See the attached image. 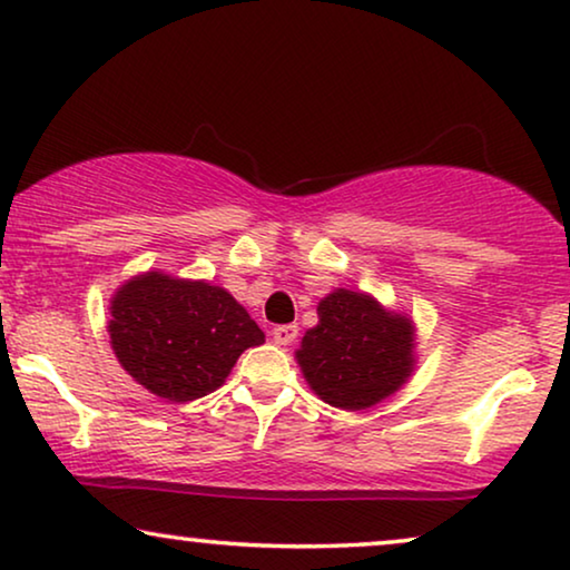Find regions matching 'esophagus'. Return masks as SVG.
Listing matches in <instances>:
<instances>
[{"label":"esophagus","instance_id":"esophagus-1","mask_svg":"<svg viewBox=\"0 0 570 570\" xmlns=\"http://www.w3.org/2000/svg\"><path fill=\"white\" fill-rule=\"evenodd\" d=\"M295 337H298V326L295 324H279L272 330V340H275L277 345H293Z\"/></svg>","mask_w":570,"mask_h":570}]
</instances>
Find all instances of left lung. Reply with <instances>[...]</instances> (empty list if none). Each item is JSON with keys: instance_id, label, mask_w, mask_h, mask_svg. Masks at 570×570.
I'll use <instances>...</instances> for the list:
<instances>
[{"instance_id": "obj_1", "label": "left lung", "mask_w": 570, "mask_h": 570, "mask_svg": "<svg viewBox=\"0 0 570 570\" xmlns=\"http://www.w3.org/2000/svg\"><path fill=\"white\" fill-rule=\"evenodd\" d=\"M412 347L410 318L363 293L334 291L318 303V324L303 334L298 363L332 407L365 410L407 381Z\"/></svg>"}]
</instances>
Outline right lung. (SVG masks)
<instances>
[{
    "instance_id": "obj_1",
    "label": "right lung",
    "mask_w": 570,
    "mask_h": 570,
    "mask_svg": "<svg viewBox=\"0 0 570 570\" xmlns=\"http://www.w3.org/2000/svg\"><path fill=\"white\" fill-rule=\"evenodd\" d=\"M108 332L124 371L170 402L215 392L238 355L264 342L254 318L223 287L160 272L119 287Z\"/></svg>"
}]
</instances>
